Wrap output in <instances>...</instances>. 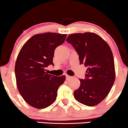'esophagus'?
I'll return each mask as SVG.
<instances>
[{"mask_svg": "<svg viewBox=\"0 0 128 128\" xmlns=\"http://www.w3.org/2000/svg\"><path fill=\"white\" fill-rule=\"evenodd\" d=\"M72 78V76H69V75H68V74L66 75V80H69V79H70V78Z\"/></svg>", "mask_w": 128, "mask_h": 128, "instance_id": "obj_1", "label": "esophagus"}]
</instances>
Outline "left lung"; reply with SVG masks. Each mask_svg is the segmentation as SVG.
<instances>
[{"mask_svg": "<svg viewBox=\"0 0 128 128\" xmlns=\"http://www.w3.org/2000/svg\"><path fill=\"white\" fill-rule=\"evenodd\" d=\"M78 55L80 64L87 68L85 78L74 91V97L85 106H92L101 102L109 93L115 82L114 60L107 43L93 32L76 33L68 36Z\"/></svg>", "mask_w": 128, "mask_h": 128, "instance_id": "1", "label": "left lung"}]
</instances>
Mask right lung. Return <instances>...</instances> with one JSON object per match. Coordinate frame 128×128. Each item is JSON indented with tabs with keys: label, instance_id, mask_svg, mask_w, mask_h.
<instances>
[{
	"label": "right lung",
	"instance_id": "add662e5",
	"mask_svg": "<svg viewBox=\"0 0 128 128\" xmlns=\"http://www.w3.org/2000/svg\"><path fill=\"white\" fill-rule=\"evenodd\" d=\"M66 36L54 32L34 35L19 52L15 65L17 86L26 102L33 107L42 109L51 105L66 79L64 75L47 74L45 69L54 65V51L64 42Z\"/></svg>",
	"mask_w": 128,
	"mask_h": 128
}]
</instances>
